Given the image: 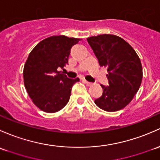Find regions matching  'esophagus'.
<instances>
[{"label": "esophagus", "instance_id": "34e87169", "mask_svg": "<svg viewBox=\"0 0 160 160\" xmlns=\"http://www.w3.org/2000/svg\"><path fill=\"white\" fill-rule=\"evenodd\" d=\"M83 81H84V83H86V85H87V86H88V87H90V86H92V85H93V83H90V82H88V81H87V80H83Z\"/></svg>", "mask_w": 160, "mask_h": 160}]
</instances>
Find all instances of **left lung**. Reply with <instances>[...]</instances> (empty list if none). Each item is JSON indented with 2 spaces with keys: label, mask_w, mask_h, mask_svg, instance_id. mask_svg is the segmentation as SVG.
<instances>
[{
  "label": "left lung",
  "mask_w": 160,
  "mask_h": 160,
  "mask_svg": "<svg viewBox=\"0 0 160 160\" xmlns=\"http://www.w3.org/2000/svg\"><path fill=\"white\" fill-rule=\"evenodd\" d=\"M100 67H107L109 86L101 85L102 94L96 105L107 112L122 110L132 101L142 79L140 59L122 38L101 34L87 38Z\"/></svg>",
  "instance_id": "obj_1"
}]
</instances>
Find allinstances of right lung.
<instances>
[{
    "label": "right lung",
    "mask_w": 160,
    "mask_h": 160,
    "mask_svg": "<svg viewBox=\"0 0 160 160\" xmlns=\"http://www.w3.org/2000/svg\"><path fill=\"white\" fill-rule=\"evenodd\" d=\"M80 39L52 36L34 47L23 67V83L33 103L42 111L56 112L70 100L73 85L80 79H69L58 71L68 63L70 50Z\"/></svg>",
    "instance_id": "1"
}]
</instances>
